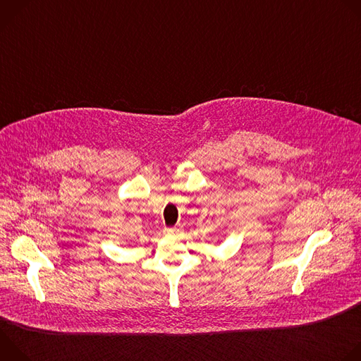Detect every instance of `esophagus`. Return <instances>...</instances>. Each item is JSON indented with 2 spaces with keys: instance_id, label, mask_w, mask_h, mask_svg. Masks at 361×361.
<instances>
[{
  "instance_id": "esophagus-1",
  "label": "esophagus",
  "mask_w": 361,
  "mask_h": 361,
  "mask_svg": "<svg viewBox=\"0 0 361 361\" xmlns=\"http://www.w3.org/2000/svg\"><path fill=\"white\" fill-rule=\"evenodd\" d=\"M180 233V228L178 227H171V228H164V234L169 235V237H174Z\"/></svg>"
}]
</instances>
